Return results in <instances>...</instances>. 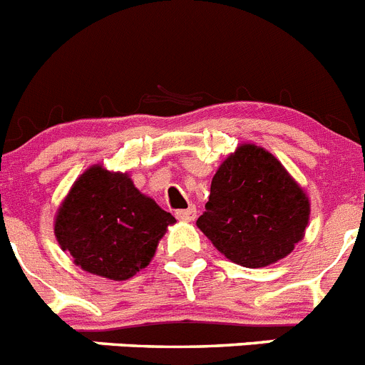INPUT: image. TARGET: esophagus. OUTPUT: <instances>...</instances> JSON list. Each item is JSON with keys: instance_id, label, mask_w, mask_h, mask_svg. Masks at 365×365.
<instances>
[{"instance_id": "1", "label": "esophagus", "mask_w": 365, "mask_h": 365, "mask_svg": "<svg viewBox=\"0 0 365 365\" xmlns=\"http://www.w3.org/2000/svg\"><path fill=\"white\" fill-rule=\"evenodd\" d=\"M175 217L179 221H193V219L197 217V210H195V206H190V208H185V210H177Z\"/></svg>"}]
</instances>
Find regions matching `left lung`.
I'll return each instance as SVG.
<instances>
[{
	"label": "left lung",
	"instance_id": "obj_1",
	"mask_svg": "<svg viewBox=\"0 0 365 365\" xmlns=\"http://www.w3.org/2000/svg\"><path fill=\"white\" fill-rule=\"evenodd\" d=\"M197 227L230 261L248 269L272 265L303 240L311 205L272 153L241 144L212 179Z\"/></svg>",
	"mask_w": 365,
	"mask_h": 365
}]
</instances>
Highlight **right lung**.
I'll list each match as a JSON object with an SVG mask.
<instances>
[{
    "instance_id": "add662e5",
    "label": "right lung",
    "mask_w": 365,
    "mask_h": 365,
    "mask_svg": "<svg viewBox=\"0 0 365 365\" xmlns=\"http://www.w3.org/2000/svg\"><path fill=\"white\" fill-rule=\"evenodd\" d=\"M175 222L128 173L91 166L58 208L54 235L86 272L124 282L150 265L160 237Z\"/></svg>"
}]
</instances>
